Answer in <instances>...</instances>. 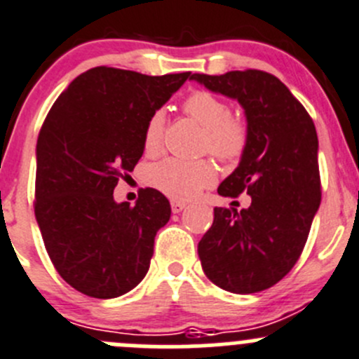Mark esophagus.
Instances as JSON below:
<instances>
[{
	"label": "esophagus",
	"mask_w": 359,
	"mask_h": 359,
	"mask_svg": "<svg viewBox=\"0 0 359 359\" xmlns=\"http://www.w3.org/2000/svg\"><path fill=\"white\" fill-rule=\"evenodd\" d=\"M184 208H187V204H184V202H181V201H171V209H172V212H181Z\"/></svg>",
	"instance_id": "esophagus-1"
}]
</instances>
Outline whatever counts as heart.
Masks as SVG:
<instances>
[{
    "label": "heart",
    "mask_w": 359,
    "mask_h": 359,
    "mask_svg": "<svg viewBox=\"0 0 359 359\" xmlns=\"http://www.w3.org/2000/svg\"><path fill=\"white\" fill-rule=\"evenodd\" d=\"M183 109L195 120L204 133V148L223 161H233L246 147V129L241 122L232 120L230 106L215 94L197 90L188 95ZM165 115L157 109L144 127V150L157 151L162 143ZM216 180V169L209 161H183L169 157L148 169V183L175 201H188L204 187Z\"/></svg>",
    "instance_id": "obj_1"
}]
</instances>
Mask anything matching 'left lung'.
Masks as SVG:
<instances>
[{
    "mask_svg": "<svg viewBox=\"0 0 359 359\" xmlns=\"http://www.w3.org/2000/svg\"><path fill=\"white\" fill-rule=\"evenodd\" d=\"M190 80L236 99L246 116V147L218 194L246 191L251 205L215 208L211 229L198 243L202 269L226 292H264L297 264L321 202L314 122L288 87L265 71L195 73Z\"/></svg>",
    "mask_w": 359,
    "mask_h": 359,
    "instance_id": "obj_1",
    "label": "left lung"
}]
</instances>
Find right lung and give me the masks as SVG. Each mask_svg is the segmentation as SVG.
<instances>
[{
    "instance_id": "add662e5",
    "label": "right lung",
    "mask_w": 359,
    "mask_h": 359,
    "mask_svg": "<svg viewBox=\"0 0 359 359\" xmlns=\"http://www.w3.org/2000/svg\"><path fill=\"white\" fill-rule=\"evenodd\" d=\"M190 76L92 67L71 81L45 118L34 215L60 278L83 295H126L150 269L155 236L171 218L169 201L144 188L134 205L118 204L113 190L143 155L151 113Z\"/></svg>"
}]
</instances>
